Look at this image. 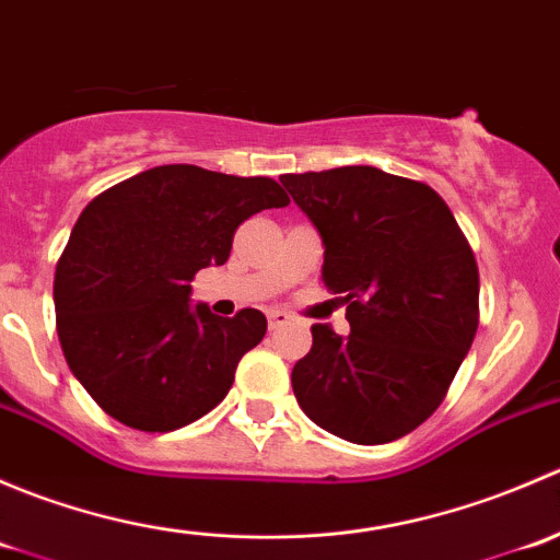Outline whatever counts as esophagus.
Wrapping results in <instances>:
<instances>
[{
    "mask_svg": "<svg viewBox=\"0 0 560 560\" xmlns=\"http://www.w3.org/2000/svg\"><path fill=\"white\" fill-rule=\"evenodd\" d=\"M290 319H292V316L287 314V312H281V308H270V312H268L270 330H276V327H284Z\"/></svg>",
    "mask_w": 560,
    "mask_h": 560,
    "instance_id": "1",
    "label": "esophagus"
}]
</instances>
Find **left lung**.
<instances>
[{"label":"left lung","mask_w":560,"mask_h":560,"mask_svg":"<svg viewBox=\"0 0 560 560\" xmlns=\"http://www.w3.org/2000/svg\"><path fill=\"white\" fill-rule=\"evenodd\" d=\"M281 184L319 230L322 279L352 327H312V352L292 369L298 404L347 442H395L439 409L471 349V246L422 180L352 165L287 173Z\"/></svg>","instance_id":"1"}]
</instances>
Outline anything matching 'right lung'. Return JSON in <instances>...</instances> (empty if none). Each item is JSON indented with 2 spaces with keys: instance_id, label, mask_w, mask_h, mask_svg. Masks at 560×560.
Returning a JSON list of instances; mask_svg holds the SVG:
<instances>
[{
  "instance_id": "obj_1",
  "label": "right lung",
  "mask_w": 560,
  "mask_h": 560,
  "mask_svg": "<svg viewBox=\"0 0 560 560\" xmlns=\"http://www.w3.org/2000/svg\"><path fill=\"white\" fill-rule=\"evenodd\" d=\"M287 202L265 175L162 165L83 208L56 262V330L100 409L135 431L167 433L222 404L268 319L257 308H191L189 281L228 262L248 217Z\"/></svg>"
}]
</instances>
